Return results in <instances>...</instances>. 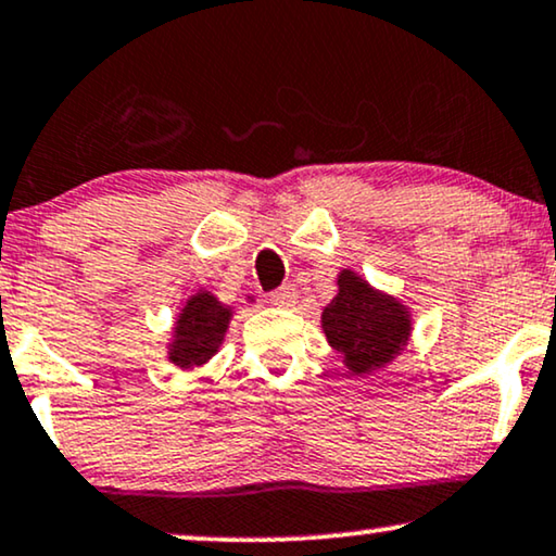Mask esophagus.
Instances as JSON below:
<instances>
[{"mask_svg":"<svg viewBox=\"0 0 556 556\" xmlns=\"http://www.w3.org/2000/svg\"><path fill=\"white\" fill-rule=\"evenodd\" d=\"M294 298H298V290H294L292 285H285V287H279V290L269 292V298H266V300H269L271 305H277V307H290Z\"/></svg>","mask_w":556,"mask_h":556,"instance_id":"esophagus-1","label":"esophagus"}]
</instances>
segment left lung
I'll return each mask as SVG.
<instances>
[{"mask_svg":"<svg viewBox=\"0 0 556 556\" xmlns=\"http://www.w3.org/2000/svg\"><path fill=\"white\" fill-rule=\"evenodd\" d=\"M338 294L325 307L323 330L353 374L389 364L409 338L404 305L371 290L353 271L338 277Z\"/></svg>","mask_w":556,"mask_h":556,"instance_id":"8db88e82","label":"left lung"}]
</instances>
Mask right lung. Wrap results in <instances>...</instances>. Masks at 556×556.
Instances as JSON below:
<instances>
[{
    "label": "right lung",
    "mask_w": 556,
    "mask_h": 556,
    "mask_svg": "<svg viewBox=\"0 0 556 556\" xmlns=\"http://www.w3.org/2000/svg\"><path fill=\"white\" fill-rule=\"evenodd\" d=\"M228 320H231V309L220 305L211 292H198L195 298L188 300L175 325L169 361L182 368L205 364L218 351Z\"/></svg>",
    "instance_id": "add662e5"
}]
</instances>
